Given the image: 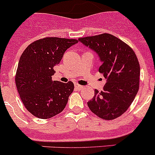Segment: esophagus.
Returning a JSON list of instances; mask_svg holds the SVG:
<instances>
[{
    "instance_id": "34e87169",
    "label": "esophagus",
    "mask_w": 155,
    "mask_h": 155,
    "mask_svg": "<svg viewBox=\"0 0 155 155\" xmlns=\"http://www.w3.org/2000/svg\"><path fill=\"white\" fill-rule=\"evenodd\" d=\"M75 87H76V89H77V90H81V89L83 87V86L79 85V84H75Z\"/></svg>"
}]
</instances>
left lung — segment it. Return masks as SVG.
I'll return each instance as SVG.
<instances>
[{
	"label": "left lung",
	"instance_id": "left-lung-1",
	"mask_svg": "<svg viewBox=\"0 0 155 155\" xmlns=\"http://www.w3.org/2000/svg\"><path fill=\"white\" fill-rule=\"evenodd\" d=\"M79 41L99 55V72L107 79L104 90H94L87 102L90 110L102 119L113 120L127 110L140 87V67L133 48L110 34L81 37Z\"/></svg>",
	"mask_w": 155,
	"mask_h": 155
}]
</instances>
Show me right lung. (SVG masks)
<instances>
[{"instance_id":"1","label":"right lung","mask_w":155,"mask_h":155,"mask_svg":"<svg viewBox=\"0 0 155 155\" xmlns=\"http://www.w3.org/2000/svg\"><path fill=\"white\" fill-rule=\"evenodd\" d=\"M77 42L76 39L47 37L33 42L21 54L15 85L23 104L34 116L47 119L64 109L74 85L71 81H53L51 76L65 51Z\"/></svg>"}]
</instances>
